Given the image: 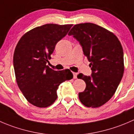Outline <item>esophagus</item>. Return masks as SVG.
Here are the masks:
<instances>
[{
    "label": "esophagus",
    "mask_w": 134,
    "mask_h": 134,
    "mask_svg": "<svg viewBox=\"0 0 134 134\" xmlns=\"http://www.w3.org/2000/svg\"><path fill=\"white\" fill-rule=\"evenodd\" d=\"M73 75H74V79H77V73L74 72L73 73Z\"/></svg>",
    "instance_id": "obj_1"
}]
</instances>
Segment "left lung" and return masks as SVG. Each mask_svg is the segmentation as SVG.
Listing matches in <instances>:
<instances>
[{
    "label": "left lung",
    "instance_id": "left-lung-1",
    "mask_svg": "<svg viewBox=\"0 0 134 134\" xmlns=\"http://www.w3.org/2000/svg\"><path fill=\"white\" fill-rule=\"evenodd\" d=\"M81 44L90 62L92 75L78 79L86 83L79 93L81 102L88 108H99L114 95L124 74V54L117 37L107 29L91 23L75 25L68 33Z\"/></svg>",
    "mask_w": 134,
    "mask_h": 134
}]
</instances>
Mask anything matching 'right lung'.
Instances as JSON below:
<instances>
[{
	"mask_svg": "<svg viewBox=\"0 0 134 134\" xmlns=\"http://www.w3.org/2000/svg\"><path fill=\"white\" fill-rule=\"evenodd\" d=\"M73 25L46 24L25 33L17 44L14 67L19 89L27 101L47 108L57 98L60 83L73 78L70 70L55 71L46 65L55 46Z\"/></svg>",
	"mask_w": 134,
	"mask_h": 134,
	"instance_id": "right-lung-1",
	"label": "right lung"
}]
</instances>
